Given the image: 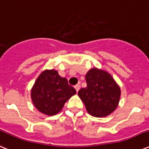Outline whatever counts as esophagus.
Listing matches in <instances>:
<instances>
[{"instance_id":"esophagus-1","label":"esophagus","mask_w":149,"mask_h":149,"mask_svg":"<svg viewBox=\"0 0 149 149\" xmlns=\"http://www.w3.org/2000/svg\"><path fill=\"white\" fill-rule=\"evenodd\" d=\"M74 88H75V90H76V91H77V92H78L79 90V85H76V86H74Z\"/></svg>"}]
</instances>
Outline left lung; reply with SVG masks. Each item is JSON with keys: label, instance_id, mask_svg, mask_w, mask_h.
Masks as SVG:
<instances>
[{"label": "left lung", "instance_id": "obj_1", "mask_svg": "<svg viewBox=\"0 0 149 149\" xmlns=\"http://www.w3.org/2000/svg\"><path fill=\"white\" fill-rule=\"evenodd\" d=\"M86 87L78 95L87 112L93 117L103 118L111 114L118 106L120 89L110 73L93 68L86 74Z\"/></svg>", "mask_w": 149, "mask_h": 149}]
</instances>
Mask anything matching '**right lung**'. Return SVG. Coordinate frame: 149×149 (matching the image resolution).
<instances>
[{"label": "right lung", "mask_w": 149, "mask_h": 149, "mask_svg": "<svg viewBox=\"0 0 149 149\" xmlns=\"http://www.w3.org/2000/svg\"><path fill=\"white\" fill-rule=\"evenodd\" d=\"M76 93L67 79L61 77L56 70H46L35 82L31 97L34 106L41 113L52 116L62 111L65 102Z\"/></svg>", "instance_id": "obj_1"}]
</instances>
